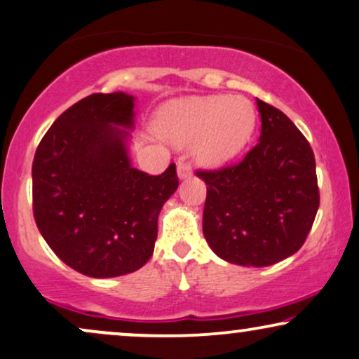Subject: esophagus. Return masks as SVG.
Masks as SVG:
<instances>
[{
    "label": "esophagus",
    "mask_w": 359,
    "mask_h": 359,
    "mask_svg": "<svg viewBox=\"0 0 359 359\" xmlns=\"http://www.w3.org/2000/svg\"><path fill=\"white\" fill-rule=\"evenodd\" d=\"M191 175H193V168H191L189 163L184 160L178 161V178L188 180V178H191Z\"/></svg>",
    "instance_id": "esophagus-1"
}]
</instances>
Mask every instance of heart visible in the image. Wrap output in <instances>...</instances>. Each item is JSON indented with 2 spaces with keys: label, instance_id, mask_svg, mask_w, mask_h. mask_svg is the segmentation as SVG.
<instances>
[{
  "label": "heart",
  "instance_id": "heart-1",
  "mask_svg": "<svg viewBox=\"0 0 359 359\" xmlns=\"http://www.w3.org/2000/svg\"><path fill=\"white\" fill-rule=\"evenodd\" d=\"M252 102L241 95H208L173 102L158 111L153 128L160 138L188 143L204 166H221L239 155L255 130Z\"/></svg>",
  "mask_w": 359,
  "mask_h": 359
}]
</instances>
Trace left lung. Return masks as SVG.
<instances>
[{
  "instance_id": "1",
  "label": "left lung",
  "mask_w": 359,
  "mask_h": 359,
  "mask_svg": "<svg viewBox=\"0 0 359 359\" xmlns=\"http://www.w3.org/2000/svg\"><path fill=\"white\" fill-rule=\"evenodd\" d=\"M259 143L237 165L196 171L208 186L203 234L221 259L267 267L295 254L320 206L315 156L290 118L257 99Z\"/></svg>"
}]
</instances>
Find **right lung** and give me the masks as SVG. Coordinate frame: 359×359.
<instances>
[{
  "label": "right lung",
  "instance_id": "1",
  "mask_svg": "<svg viewBox=\"0 0 359 359\" xmlns=\"http://www.w3.org/2000/svg\"><path fill=\"white\" fill-rule=\"evenodd\" d=\"M135 97L92 94L50 125L32 161V211L41 236L74 271L132 273L150 260L158 214L178 188L175 163L150 176L128 156Z\"/></svg>",
  "mask_w": 359,
  "mask_h": 359
}]
</instances>
